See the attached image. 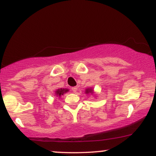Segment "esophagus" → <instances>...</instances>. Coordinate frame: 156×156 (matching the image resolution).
<instances>
[{
  "instance_id": "34e87169",
  "label": "esophagus",
  "mask_w": 156,
  "mask_h": 156,
  "mask_svg": "<svg viewBox=\"0 0 156 156\" xmlns=\"http://www.w3.org/2000/svg\"><path fill=\"white\" fill-rule=\"evenodd\" d=\"M72 91H73V92H74V93H76V92H77V91H78V87H73V88H72Z\"/></svg>"
}]
</instances>
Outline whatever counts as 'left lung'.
Here are the masks:
<instances>
[{
	"label": "left lung",
	"instance_id": "8db88e82",
	"mask_svg": "<svg viewBox=\"0 0 156 156\" xmlns=\"http://www.w3.org/2000/svg\"><path fill=\"white\" fill-rule=\"evenodd\" d=\"M86 94H92L93 93V89L92 88H89L86 89Z\"/></svg>",
	"mask_w": 156,
	"mask_h": 156
}]
</instances>
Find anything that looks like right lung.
Here are the masks:
<instances>
[{"mask_svg":"<svg viewBox=\"0 0 156 156\" xmlns=\"http://www.w3.org/2000/svg\"><path fill=\"white\" fill-rule=\"evenodd\" d=\"M69 92V89H58L56 91H55V94L56 96L61 97L62 95H63L64 93Z\"/></svg>","mask_w":156,"mask_h":156,"instance_id":"obj_1","label":"right lung"}]
</instances>
